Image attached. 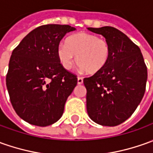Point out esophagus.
Segmentation results:
<instances>
[{
  "label": "esophagus",
  "mask_w": 153,
  "mask_h": 153,
  "mask_svg": "<svg viewBox=\"0 0 153 153\" xmlns=\"http://www.w3.org/2000/svg\"><path fill=\"white\" fill-rule=\"evenodd\" d=\"M83 84V78L78 77V85H82Z\"/></svg>",
  "instance_id": "obj_1"
}]
</instances>
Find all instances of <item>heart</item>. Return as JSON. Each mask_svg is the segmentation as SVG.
Instances as JSON below:
<instances>
[{
  "instance_id": "heart-1",
  "label": "heart",
  "mask_w": 153,
  "mask_h": 153,
  "mask_svg": "<svg viewBox=\"0 0 153 153\" xmlns=\"http://www.w3.org/2000/svg\"><path fill=\"white\" fill-rule=\"evenodd\" d=\"M57 54L61 65L70 69L76 56V63L81 70L94 74L106 66L111 54L109 42L98 36L79 33L67 38L66 43H60Z\"/></svg>"
}]
</instances>
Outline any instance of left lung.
Returning <instances> with one entry per match:
<instances>
[{
	"mask_svg": "<svg viewBox=\"0 0 153 153\" xmlns=\"http://www.w3.org/2000/svg\"><path fill=\"white\" fill-rule=\"evenodd\" d=\"M87 29L102 35L111 48L106 66L84 79L87 112L95 123L115 126L127 120L142 101L147 80L146 66L139 47L118 29Z\"/></svg>",
	"mask_w": 153,
	"mask_h": 153,
	"instance_id": "8db88e82",
	"label": "left lung"
}]
</instances>
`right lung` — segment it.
<instances>
[{
	"mask_svg": "<svg viewBox=\"0 0 153 153\" xmlns=\"http://www.w3.org/2000/svg\"><path fill=\"white\" fill-rule=\"evenodd\" d=\"M69 25L48 24L33 30L11 53L7 87L16 113L29 124L47 126L61 118L77 85L59 62L57 49Z\"/></svg>",
	"mask_w": 153,
	"mask_h": 153,
	"instance_id": "right-lung-1",
	"label": "right lung"
}]
</instances>
